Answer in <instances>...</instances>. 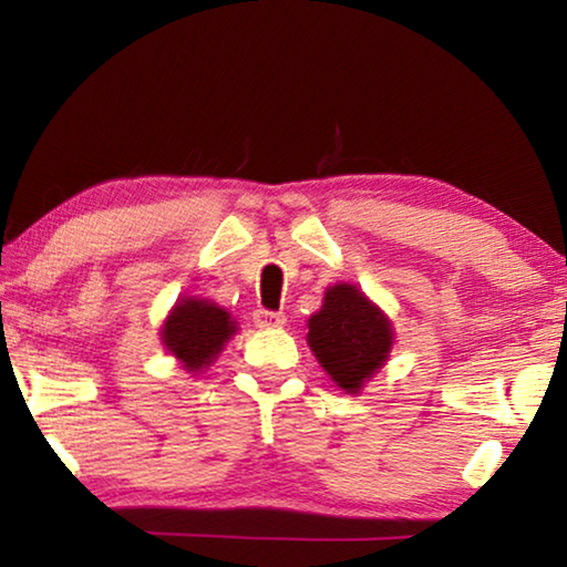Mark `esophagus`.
Segmentation results:
<instances>
[{"label": "esophagus", "instance_id": "esophagus-1", "mask_svg": "<svg viewBox=\"0 0 567 567\" xmlns=\"http://www.w3.org/2000/svg\"><path fill=\"white\" fill-rule=\"evenodd\" d=\"M252 320H255L257 328H280V324H285V315L275 312V310H265V307H260V310L252 312Z\"/></svg>", "mask_w": 567, "mask_h": 567}]
</instances>
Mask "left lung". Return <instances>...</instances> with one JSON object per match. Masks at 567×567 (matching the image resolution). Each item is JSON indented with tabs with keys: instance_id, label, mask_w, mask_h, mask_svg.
Segmentation results:
<instances>
[{
	"instance_id": "obj_1",
	"label": "left lung",
	"mask_w": 567,
	"mask_h": 567,
	"mask_svg": "<svg viewBox=\"0 0 567 567\" xmlns=\"http://www.w3.org/2000/svg\"><path fill=\"white\" fill-rule=\"evenodd\" d=\"M307 328L315 358L348 392H358L364 380L375 375L392 348L388 318L352 285L330 287L322 310L312 315Z\"/></svg>"
}]
</instances>
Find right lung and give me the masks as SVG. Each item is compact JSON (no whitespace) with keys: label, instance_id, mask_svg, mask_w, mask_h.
Segmentation results:
<instances>
[{"label":"right lung","instance_id":"right-lung-1","mask_svg":"<svg viewBox=\"0 0 567 567\" xmlns=\"http://www.w3.org/2000/svg\"><path fill=\"white\" fill-rule=\"evenodd\" d=\"M233 332L235 322L223 307L205 300H182L162 328V342L195 372L217 358Z\"/></svg>","mask_w":567,"mask_h":567}]
</instances>
